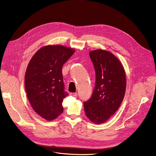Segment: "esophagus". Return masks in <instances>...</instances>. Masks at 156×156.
<instances>
[{
  "instance_id": "34e87169",
  "label": "esophagus",
  "mask_w": 156,
  "mask_h": 156,
  "mask_svg": "<svg viewBox=\"0 0 156 156\" xmlns=\"http://www.w3.org/2000/svg\"><path fill=\"white\" fill-rule=\"evenodd\" d=\"M69 95L71 96H73V97H76L77 95V93L76 92H74V93H70Z\"/></svg>"
}]
</instances>
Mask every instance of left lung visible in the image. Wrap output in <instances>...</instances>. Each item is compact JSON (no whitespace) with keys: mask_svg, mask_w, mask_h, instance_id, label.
<instances>
[{"mask_svg":"<svg viewBox=\"0 0 156 156\" xmlns=\"http://www.w3.org/2000/svg\"><path fill=\"white\" fill-rule=\"evenodd\" d=\"M95 68V87L90 99L83 103L88 119L96 124L106 122L120 107L126 90V72L119 59L101 49L89 52Z\"/></svg>","mask_w":156,"mask_h":156,"instance_id":"obj_1","label":"left lung"}]
</instances>
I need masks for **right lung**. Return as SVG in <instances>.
Listing matches in <instances>:
<instances>
[{
    "label": "right lung",
    "mask_w": 156,
    "mask_h": 156,
    "mask_svg": "<svg viewBox=\"0 0 156 156\" xmlns=\"http://www.w3.org/2000/svg\"><path fill=\"white\" fill-rule=\"evenodd\" d=\"M75 50L60 45L40 48L27 65L24 85L27 98L34 111L47 120H53L63 111L65 91L62 67Z\"/></svg>",
    "instance_id": "add662e5"
}]
</instances>
